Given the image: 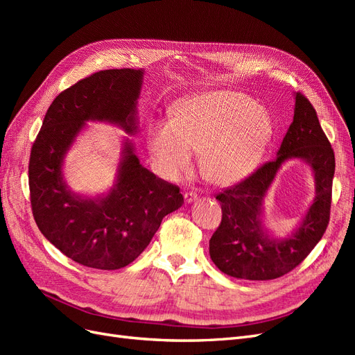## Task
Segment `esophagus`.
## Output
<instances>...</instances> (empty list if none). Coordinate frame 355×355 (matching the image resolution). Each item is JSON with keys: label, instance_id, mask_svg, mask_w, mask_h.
Masks as SVG:
<instances>
[{"label": "esophagus", "instance_id": "34e87169", "mask_svg": "<svg viewBox=\"0 0 355 355\" xmlns=\"http://www.w3.org/2000/svg\"><path fill=\"white\" fill-rule=\"evenodd\" d=\"M184 198H185V202H192V201H196L197 198H198V196H197V192H192V191H188V192H185L184 194Z\"/></svg>", "mask_w": 355, "mask_h": 355}]
</instances>
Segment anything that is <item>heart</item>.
<instances>
[{
  "instance_id": "obj_1",
  "label": "heart",
  "mask_w": 355,
  "mask_h": 355,
  "mask_svg": "<svg viewBox=\"0 0 355 355\" xmlns=\"http://www.w3.org/2000/svg\"><path fill=\"white\" fill-rule=\"evenodd\" d=\"M272 133L270 114L249 96L216 90L180 101L170 121L149 127L148 148L171 179L189 173L196 151L204 176L216 185H234L253 173Z\"/></svg>"
}]
</instances>
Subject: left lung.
Returning <instances> with one entry per match:
<instances>
[{"instance_id":"left-lung-1","label":"left lung","mask_w":355,"mask_h":355,"mask_svg":"<svg viewBox=\"0 0 355 355\" xmlns=\"http://www.w3.org/2000/svg\"><path fill=\"white\" fill-rule=\"evenodd\" d=\"M302 159L313 168L316 198L300 227L286 239L274 238L261 223V202L284 160ZM335 154L320 125L314 106L295 93V115L278 149L240 184L222 191V222L210 239L209 252L219 270L244 280H274L296 268L323 237L330 219Z\"/></svg>"}]
</instances>
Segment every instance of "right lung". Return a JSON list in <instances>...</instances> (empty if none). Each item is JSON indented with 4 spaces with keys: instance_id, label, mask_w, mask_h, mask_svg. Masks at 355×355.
Segmentation results:
<instances>
[{
    "instance_id": "right-lung-1",
    "label": "right lung",
    "mask_w": 355,
    "mask_h": 355,
    "mask_svg": "<svg viewBox=\"0 0 355 355\" xmlns=\"http://www.w3.org/2000/svg\"><path fill=\"white\" fill-rule=\"evenodd\" d=\"M142 69H105L53 101L31 149L32 214L41 234L63 254L96 270H120L141 254L161 220L184 204L179 187L145 168L125 139L114 187L99 197L75 194L63 179V159L87 121L137 132Z\"/></svg>"
}]
</instances>
